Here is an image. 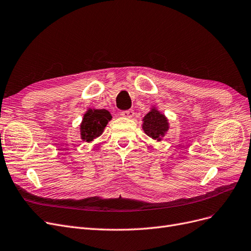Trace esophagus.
Instances as JSON below:
<instances>
[{
    "instance_id": "esophagus-1",
    "label": "esophagus",
    "mask_w": 251,
    "mask_h": 251,
    "mask_svg": "<svg viewBox=\"0 0 251 251\" xmlns=\"http://www.w3.org/2000/svg\"><path fill=\"white\" fill-rule=\"evenodd\" d=\"M121 115L125 118H132L134 115V110L133 109H127V110H123L121 111Z\"/></svg>"
}]
</instances>
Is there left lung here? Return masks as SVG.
<instances>
[{"mask_svg":"<svg viewBox=\"0 0 251 251\" xmlns=\"http://www.w3.org/2000/svg\"><path fill=\"white\" fill-rule=\"evenodd\" d=\"M144 131L147 135L152 137L153 140L160 141L164 133L168 131L169 123L166 118L160 114L158 110L152 109L144 118Z\"/></svg>","mask_w":251,"mask_h":251,"instance_id":"1","label":"left lung"}]
</instances>
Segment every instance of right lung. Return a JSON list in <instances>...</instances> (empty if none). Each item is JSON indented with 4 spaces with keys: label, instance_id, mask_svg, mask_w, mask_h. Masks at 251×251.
I'll return each instance as SVG.
<instances>
[{
    "label": "right lung",
    "instance_id": "add662e5",
    "mask_svg": "<svg viewBox=\"0 0 251 251\" xmlns=\"http://www.w3.org/2000/svg\"><path fill=\"white\" fill-rule=\"evenodd\" d=\"M111 119L105 109H89L80 124V134L83 141L92 142L99 136Z\"/></svg>",
    "mask_w": 251,
    "mask_h": 251
}]
</instances>
